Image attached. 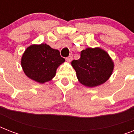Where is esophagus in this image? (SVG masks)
I'll use <instances>...</instances> for the list:
<instances>
[{"mask_svg":"<svg viewBox=\"0 0 134 134\" xmlns=\"http://www.w3.org/2000/svg\"><path fill=\"white\" fill-rule=\"evenodd\" d=\"M72 57H73V55H72V53H70L69 56L67 57V58H66V60H67V62H68V63L71 62V60H72Z\"/></svg>","mask_w":134,"mask_h":134,"instance_id":"1","label":"esophagus"}]
</instances>
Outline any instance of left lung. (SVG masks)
<instances>
[{"instance_id": "obj_1", "label": "left lung", "mask_w": 134, "mask_h": 134, "mask_svg": "<svg viewBox=\"0 0 134 134\" xmlns=\"http://www.w3.org/2000/svg\"><path fill=\"white\" fill-rule=\"evenodd\" d=\"M79 81L88 88H94L107 81L114 69L108 53L99 47L81 51V58L71 62Z\"/></svg>"}]
</instances>
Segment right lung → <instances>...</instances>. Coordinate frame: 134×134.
Returning a JSON list of instances; mask_svg holds the SVG:
<instances>
[{
	"instance_id": "1",
	"label": "right lung",
	"mask_w": 134,
	"mask_h": 134,
	"mask_svg": "<svg viewBox=\"0 0 134 134\" xmlns=\"http://www.w3.org/2000/svg\"><path fill=\"white\" fill-rule=\"evenodd\" d=\"M65 61L58 50L42 43L28 46L22 55L21 65L29 79L44 83L53 79L58 67Z\"/></svg>"
}]
</instances>
